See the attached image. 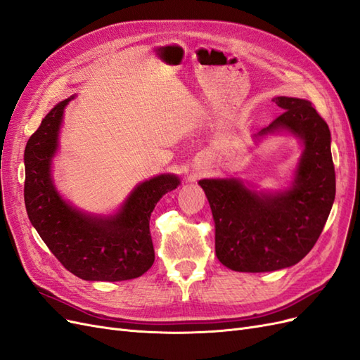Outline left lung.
<instances>
[{
  "mask_svg": "<svg viewBox=\"0 0 360 360\" xmlns=\"http://www.w3.org/2000/svg\"><path fill=\"white\" fill-rule=\"evenodd\" d=\"M284 110L258 136L287 130L303 141L292 186L258 193L237 179L200 180L214 219L216 257L236 271L297 264L314 248L335 200L330 130L309 101L275 97Z\"/></svg>",
  "mask_w": 360,
  "mask_h": 360,
  "instance_id": "obj_1",
  "label": "left lung"
}]
</instances>
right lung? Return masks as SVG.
Returning a JSON list of instances; mask_svg holds the SVG:
<instances>
[{"label": "right lung", "mask_w": 360, "mask_h": 360, "mask_svg": "<svg viewBox=\"0 0 360 360\" xmlns=\"http://www.w3.org/2000/svg\"><path fill=\"white\" fill-rule=\"evenodd\" d=\"M70 99L53 106L27 143L24 200L28 217L51 252L75 276L110 282L138 278L155 263L151 212L180 180L162 174L138 184L112 216L76 210L60 197L51 177L63 112Z\"/></svg>", "instance_id": "obj_1"}]
</instances>
